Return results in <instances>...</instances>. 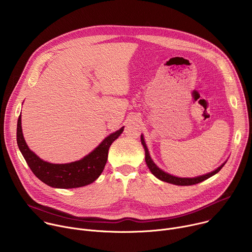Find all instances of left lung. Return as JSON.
Instances as JSON below:
<instances>
[{
  "label": "left lung",
  "instance_id": "1",
  "mask_svg": "<svg viewBox=\"0 0 252 252\" xmlns=\"http://www.w3.org/2000/svg\"><path fill=\"white\" fill-rule=\"evenodd\" d=\"M140 140H141V145L143 147V150H145V153H146V162H147V165L148 167L150 168L151 172L157 177L158 178L159 181L161 182H164V183H168V184H172V185H175V186H192V185H196V184H199L203 181H205V179L211 177L212 175L217 174L222 167L223 165L226 163L227 160H225L220 166H219L217 169H214L213 171H210L208 173H205V174H202V175H198V176H194V177H178V176H175V175H172L164 170H162L161 168H159L156 162L153 160L151 155H150V152H149V149L147 147V143H146V140H145V137H143V134L141 133L140 135Z\"/></svg>",
  "mask_w": 252,
  "mask_h": 252
}]
</instances>
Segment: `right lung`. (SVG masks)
Wrapping results in <instances>:
<instances>
[{
	"label": "right lung",
	"mask_w": 252,
	"mask_h": 252,
	"mask_svg": "<svg viewBox=\"0 0 252 252\" xmlns=\"http://www.w3.org/2000/svg\"><path fill=\"white\" fill-rule=\"evenodd\" d=\"M124 127L107 135L89 155L68 163H52L40 158L30 150L25 140L20 115L17 125V143L29 167L40 181L55 189H78L93 184L103 171L112 143L122 134Z\"/></svg>",
	"instance_id": "1"
}]
</instances>
